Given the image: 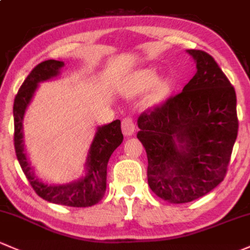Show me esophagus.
Instances as JSON below:
<instances>
[{
	"label": "esophagus",
	"mask_w": 250,
	"mask_h": 250,
	"mask_svg": "<svg viewBox=\"0 0 250 250\" xmlns=\"http://www.w3.org/2000/svg\"><path fill=\"white\" fill-rule=\"evenodd\" d=\"M122 128L125 136L133 135V132H135L136 130V124L133 118L130 117V115H128V117H125L122 122Z\"/></svg>",
	"instance_id": "esophagus-1"
}]
</instances>
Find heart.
<instances>
[{
	"mask_svg": "<svg viewBox=\"0 0 250 250\" xmlns=\"http://www.w3.org/2000/svg\"><path fill=\"white\" fill-rule=\"evenodd\" d=\"M156 82V74L152 70H146L144 71L143 74L141 75V79H139V84H141V88H149L151 87L154 83ZM168 90V85L166 82H161L160 84L157 85L156 90H155V96L156 98H162Z\"/></svg>",
	"mask_w": 250,
	"mask_h": 250,
	"instance_id": "b5f03b06",
	"label": "heart"
}]
</instances>
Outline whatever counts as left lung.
Returning <instances> with one entry per match:
<instances>
[{
    "label": "left lung",
    "instance_id": "left-lung-1",
    "mask_svg": "<svg viewBox=\"0 0 250 250\" xmlns=\"http://www.w3.org/2000/svg\"><path fill=\"white\" fill-rule=\"evenodd\" d=\"M197 72L184 90L139 115L147 184L173 204L208 194L224 180L238 131L235 88L211 55L187 50Z\"/></svg>",
    "mask_w": 250,
    "mask_h": 250
}]
</instances>
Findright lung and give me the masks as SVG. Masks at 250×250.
I'll return each instance as SVG.
<instances>
[{
    "label": "right lung",
    "instance_id": "add662e5",
    "mask_svg": "<svg viewBox=\"0 0 250 250\" xmlns=\"http://www.w3.org/2000/svg\"><path fill=\"white\" fill-rule=\"evenodd\" d=\"M63 65V62L55 60L42 62L34 66L33 70L29 72L21 84L13 107L15 154L32 188L40 198L50 203L71 208H88L99 203L106 192L107 163L114 150L122 144L124 139L120 127V120H114L111 124L99 127L88 156V175L75 184L64 186H49L42 184L34 176L23 152L22 119L26 107L31 101L38 83L56 76Z\"/></svg>",
    "mask_w": 250,
    "mask_h": 250
}]
</instances>
